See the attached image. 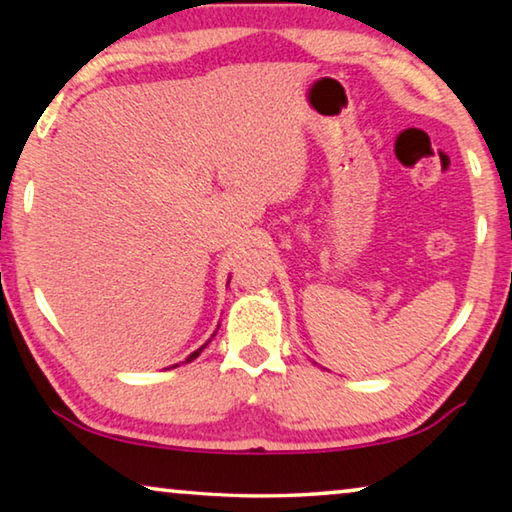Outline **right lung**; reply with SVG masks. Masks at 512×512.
I'll use <instances>...</instances> for the list:
<instances>
[{"label": "right lung", "instance_id": "1", "mask_svg": "<svg viewBox=\"0 0 512 512\" xmlns=\"http://www.w3.org/2000/svg\"><path fill=\"white\" fill-rule=\"evenodd\" d=\"M228 284H230V280H228ZM214 334H216V332H214ZM214 334H212V339H214ZM212 339H210V341H212ZM210 341H207V343H203V345H201V348H198V350H194L192 354H189V357H187V359H185L183 363H189V361H194V359L198 357V354H201V352H203V350L207 348V345H210ZM178 366H180V363H173V366H171V368H178Z\"/></svg>", "mask_w": 512, "mask_h": 512}]
</instances>
